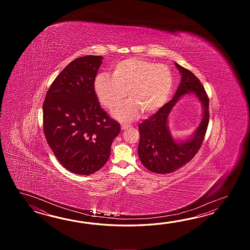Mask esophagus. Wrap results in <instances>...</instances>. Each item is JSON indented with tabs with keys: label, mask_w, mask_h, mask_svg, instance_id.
<instances>
[{
	"label": "esophagus",
	"mask_w": 250,
	"mask_h": 250,
	"mask_svg": "<svg viewBox=\"0 0 250 250\" xmlns=\"http://www.w3.org/2000/svg\"><path fill=\"white\" fill-rule=\"evenodd\" d=\"M131 126L129 125V124H122V129L124 130V129H127L128 127H130Z\"/></svg>",
	"instance_id": "esophagus-1"
}]
</instances>
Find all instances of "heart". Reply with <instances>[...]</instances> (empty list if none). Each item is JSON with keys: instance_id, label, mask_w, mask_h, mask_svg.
I'll use <instances>...</instances> for the list:
<instances>
[{"instance_id": "1", "label": "heart", "mask_w": 250, "mask_h": 250, "mask_svg": "<svg viewBox=\"0 0 250 250\" xmlns=\"http://www.w3.org/2000/svg\"><path fill=\"white\" fill-rule=\"evenodd\" d=\"M173 74L165 64L147 60L129 58L112 67L111 77L99 74L95 80V91L102 104L113 110L128 96L130 101L113 112L123 122L131 121L140 111L152 114L164 106L173 87Z\"/></svg>"}]
</instances>
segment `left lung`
<instances>
[{"instance_id":"1","label":"left lung","mask_w":250,"mask_h":250,"mask_svg":"<svg viewBox=\"0 0 250 250\" xmlns=\"http://www.w3.org/2000/svg\"><path fill=\"white\" fill-rule=\"evenodd\" d=\"M175 65L182 77L173 98L138 125L139 159L146 169L161 174L178 170L193 159L202 146L209 123V98L200 80L190 70ZM190 92L203 103V121L191 138L179 144L167 128V116L179 98Z\"/></svg>"}]
</instances>
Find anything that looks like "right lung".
I'll return each mask as SVG.
<instances>
[{
    "mask_svg": "<svg viewBox=\"0 0 250 250\" xmlns=\"http://www.w3.org/2000/svg\"><path fill=\"white\" fill-rule=\"evenodd\" d=\"M102 56L72 61L56 77L42 104L43 133L65 169L90 175L105 165L120 124L97 100L95 80Z\"/></svg>",
    "mask_w": 250,
    "mask_h": 250,
    "instance_id": "add662e5",
    "label": "right lung"
}]
</instances>
